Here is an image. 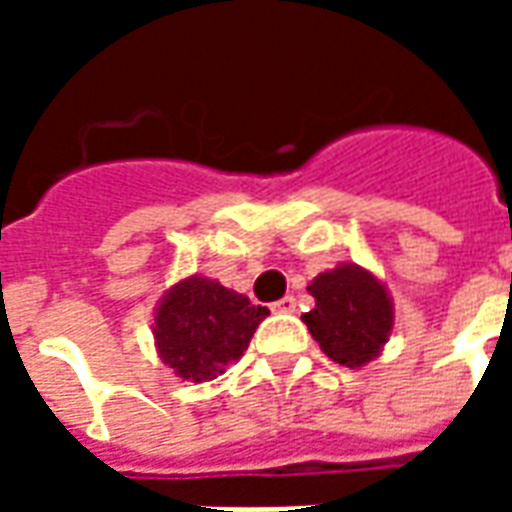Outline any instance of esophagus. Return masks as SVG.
<instances>
[{
  "label": "esophagus",
  "mask_w": 512,
  "mask_h": 512,
  "mask_svg": "<svg viewBox=\"0 0 512 512\" xmlns=\"http://www.w3.org/2000/svg\"><path fill=\"white\" fill-rule=\"evenodd\" d=\"M271 310L274 312H296V299L293 296H285V299H279L271 304Z\"/></svg>",
  "instance_id": "1"
}]
</instances>
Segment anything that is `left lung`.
Wrapping results in <instances>:
<instances>
[{"label": "left lung", "mask_w": 512, "mask_h": 512, "mask_svg": "<svg viewBox=\"0 0 512 512\" xmlns=\"http://www.w3.org/2000/svg\"><path fill=\"white\" fill-rule=\"evenodd\" d=\"M315 307L301 315L321 351L345 367H365L384 351L395 326V304L376 274L340 263L312 279Z\"/></svg>", "instance_id": "left-lung-1"}]
</instances>
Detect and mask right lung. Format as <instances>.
Returning <instances> with one entry per match:
<instances>
[{
	"label": "right lung",
	"mask_w": 512,
	"mask_h": 512,
	"mask_svg": "<svg viewBox=\"0 0 512 512\" xmlns=\"http://www.w3.org/2000/svg\"><path fill=\"white\" fill-rule=\"evenodd\" d=\"M266 315L268 307H255L244 293L216 279L200 274L180 279L153 312L158 356L183 381H211L244 356Z\"/></svg>",
	"instance_id": "right-lung-1"
}]
</instances>
